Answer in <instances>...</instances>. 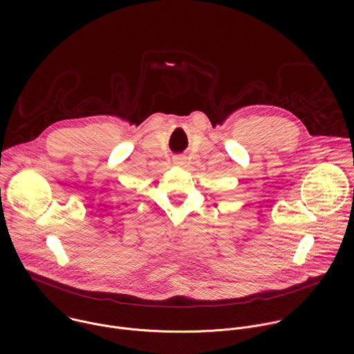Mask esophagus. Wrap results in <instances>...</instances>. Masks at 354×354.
Here are the masks:
<instances>
[{"instance_id": "esophagus-1", "label": "esophagus", "mask_w": 354, "mask_h": 354, "mask_svg": "<svg viewBox=\"0 0 354 354\" xmlns=\"http://www.w3.org/2000/svg\"><path fill=\"white\" fill-rule=\"evenodd\" d=\"M185 161H186V158H185L183 156H176V157H174V162L178 164V165H183Z\"/></svg>"}]
</instances>
